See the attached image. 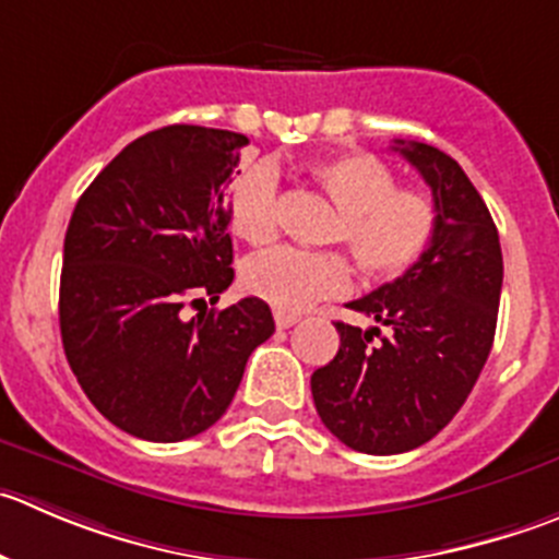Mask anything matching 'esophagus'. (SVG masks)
I'll list each match as a JSON object with an SVG mask.
<instances>
[{
  "label": "esophagus",
  "instance_id": "34e87169",
  "mask_svg": "<svg viewBox=\"0 0 559 559\" xmlns=\"http://www.w3.org/2000/svg\"><path fill=\"white\" fill-rule=\"evenodd\" d=\"M301 318L299 316H294V312H280V310H274V323L280 329H290L294 326V323H299Z\"/></svg>",
  "mask_w": 559,
  "mask_h": 559
}]
</instances>
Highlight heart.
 I'll return each mask as SVG.
<instances>
[{"label": "heart", "mask_w": 559, "mask_h": 559, "mask_svg": "<svg viewBox=\"0 0 559 559\" xmlns=\"http://www.w3.org/2000/svg\"><path fill=\"white\" fill-rule=\"evenodd\" d=\"M310 178L337 205L326 241L345 243L368 276L412 269L436 236L439 209L423 189L397 186L395 173L370 153H343L310 164ZM280 169L258 162L243 169L227 197L230 230L252 247L280 236ZM354 274L343 254L283 247L254 254L241 269V288L280 312H301L350 290Z\"/></svg>", "instance_id": "obj_1"}]
</instances>
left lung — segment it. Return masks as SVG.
<instances>
[{"instance_id": "1", "label": "left lung", "mask_w": 559, "mask_h": 559, "mask_svg": "<svg viewBox=\"0 0 559 559\" xmlns=\"http://www.w3.org/2000/svg\"><path fill=\"white\" fill-rule=\"evenodd\" d=\"M395 151L430 186L436 236L395 283L348 301L388 334L337 321L340 350L310 379L321 423L368 455L419 448L459 414L491 354L502 294L497 225L459 162L423 142Z\"/></svg>"}]
</instances>
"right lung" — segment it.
<instances>
[{
	"label": "right lung",
	"mask_w": 559,
	"mask_h": 559,
	"mask_svg": "<svg viewBox=\"0 0 559 559\" xmlns=\"http://www.w3.org/2000/svg\"><path fill=\"white\" fill-rule=\"evenodd\" d=\"M249 140L164 126L117 153L66 233L60 332L95 408L145 442H183L230 406L247 359L274 334L265 301L209 307L233 283L227 186Z\"/></svg>",
	"instance_id": "obj_1"
}]
</instances>
